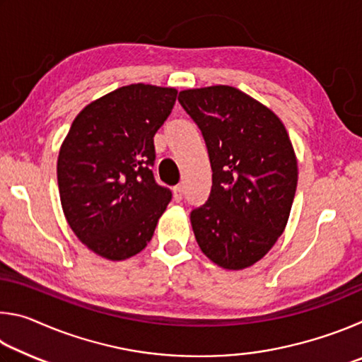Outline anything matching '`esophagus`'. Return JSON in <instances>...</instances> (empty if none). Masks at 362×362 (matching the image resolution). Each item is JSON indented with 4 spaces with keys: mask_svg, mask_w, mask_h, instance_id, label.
<instances>
[{
    "mask_svg": "<svg viewBox=\"0 0 362 362\" xmlns=\"http://www.w3.org/2000/svg\"><path fill=\"white\" fill-rule=\"evenodd\" d=\"M173 192H174V201H175V203H180L182 198H183V188H182V185L174 187Z\"/></svg>",
    "mask_w": 362,
    "mask_h": 362,
    "instance_id": "obj_1",
    "label": "esophagus"
}]
</instances>
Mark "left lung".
I'll return each mask as SVG.
<instances>
[{"label":"left lung","mask_w":362,"mask_h":362,"mask_svg":"<svg viewBox=\"0 0 362 362\" xmlns=\"http://www.w3.org/2000/svg\"><path fill=\"white\" fill-rule=\"evenodd\" d=\"M183 110L209 153L212 188L189 214L196 241L218 267L259 262L283 235L297 188V159L272 110L231 86L188 89Z\"/></svg>","instance_id":"obj_1"}]
</instances>
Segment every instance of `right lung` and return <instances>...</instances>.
<instances>
[{
  "label": "right lung",
  "instance_id": "right-lung-1",
  "mask_svg": "<svg viewBox=\"0 0 362 362\" xmlns=\"http://www.w3.org/2000/svg\"><path fill=\"white\" fill-rule=\"evenodd\" d=\"M177 90L131 84L100 97L73 121L57 159L60 203L78 240L124 260L150 243L173 193L158 185L153 137Z\"/></svg>",
  "mask_w": 362,
  "mask_h": 362
}]
</instances>
